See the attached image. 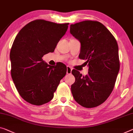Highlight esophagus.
Returning a JSON list of instances; mask_svg holds the SVG:
<instances>
[{"label": "esophagus", "mask_w": 133, "mask_h": 133, "mask_svg": "<svg viewBox=\"0 0 133 133\" xmlns=\"http://www.w3.org/2000/svg\"><path fill=\"white\" fill-rule=\"evenodd\" d=\"M72 69L70 66H67V74L68 75L71 74V73H72Z\"/></svg>", "instance_id": "1"}]
</instances>
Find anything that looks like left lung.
I'll list each match as a JSON object with an SVG mask.
<instances>
[{
  "instance_id": "left-lung-1",
  "label": "left lung",
  "mask_w": 133,
  "mask_h": 133,
  "mask_svg": "<svg viewBox=\"0 0 133 133\" xmlns=\"http://www.w3.org/2000/svg\"><path fill=\"white\" fill-rule=\"evenodd\" d=\"M70 33L81 42L79 58L85 60L88 74L73 69L75 82L71 91L75 101L86 108L102 104L112 93L120 63L115 38L104 25L86 20L70 25Z\"/></svg>"
}]
</instances>
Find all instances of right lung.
<instances>
[{
  "mask_svg": "<svg viewBox=\"0 0 133 133\" xmlns=\"http://www.w3.org/2000/svg\"><path fill=\"white\" fill-rule=\"evenodd\" d=\"M68 25L36 19L15 37L10 52L11 76L19 94L29 103L40 106L51 101L66 74L64 64L50 66L42 58L54 52Z\"/></svg>",
  "mask_w": 133,
  "mask_h": 133,
  "instance_id": "add662e5",
  "label": "right lung"
}]
</instances>
